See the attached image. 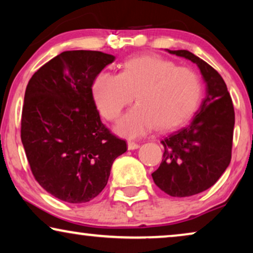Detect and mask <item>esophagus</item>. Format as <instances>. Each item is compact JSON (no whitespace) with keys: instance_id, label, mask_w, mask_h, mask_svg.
I'll return each mask as SVG.
<instances>
[{"instance_id":"1","label":"esophagus","mask_w":253,"mask_h":253,"mask_svg":"<svg viewBox=\"0 0 253 253\" xmlns=\"http://www.w3.org/2000/svg\"><path fill=\"white\" fill-rule=\"evenodd\" d=\"M137 148H139V144L134 141H127V150H137Z\"/></svg>"}]
</instances>
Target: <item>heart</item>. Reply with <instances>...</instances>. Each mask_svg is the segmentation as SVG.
<instances>
[{
	"label": "heart",
	"mask_w": 253,
	"mask_h": 253,
	"mask_svg": "<svg viewBox=\"0 0 253 253\" xmlns=\"http://www.w3.org/2000/svg\"><path fill=\"white\" fill-rule=\"evenodd\" d=\"M202 79L192 69L155 55L126 60L119 75L100 72L92 95L102 116L116 121L136 98L137 105L117 124V133L139 137L155 126L169 130L185 123L198 108Z\"/></svg>",
	"instance_id": "b5f03b06"
}]
</instances>
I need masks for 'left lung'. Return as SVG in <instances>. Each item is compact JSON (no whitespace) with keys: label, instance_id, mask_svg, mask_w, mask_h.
I'll use <instances>...</instances> for the list:
<instances>
[{"label":"left lung","instance_id":"8db88e82","mask_svg":"<svg viewBox=\"0 0 253 253\" xmlns=\"http://www.w3.org/2000/svg\"><path fill=\"white\" fill-rule=\"evenodd\" d=\"M167 50L198 65L206 96L189 124L161 140L164 159L152 177L167 195L190 197L215 184L229 166L235 112L226 83L215 69L189 50Z\"/></svg>","mask_w":253,"mask_h":253}]
</instances>
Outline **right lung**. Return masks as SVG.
Here are the masks:
<instances>
[{"label":"right lung","mask_w":253,"mask_h":253,"mask_svg":"<svg viewBox=\"0 0 253 253\" xmlns=\"http://www.w3.org/2000/svg\"><path fill=\"white\" fill-rule=\"evenodd\" d=\"M115 56L96 50H68L30 79L20 138L36 181L51 196L87 203L105 189L126 140L100 120L92 84Z\"/></svg>","instance_id":"add662e5"}]
</instances>
